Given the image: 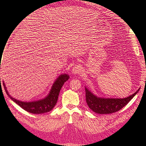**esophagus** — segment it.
<instances>
[{
  "label": "esophagus",
  "instance_id": "1",
  "mask_svg": "<svg viewBox=\"0 0 146 146\" xmlns=\"http://www.w3.org/2000/svg\"><path fill=\"white\" fill-rule=\"evenodd\" d=\"M82 71V67L80 65H77L76 66H74L72 70V72L74 74H80Z\"/></svg>",
  "mask_w": 146,
  "mask_h": 146
}]
</instances>
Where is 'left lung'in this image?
<instances>
[{
    "label": "left lung",
    "mask_w": 146,
    "mask_h": 146,
    "mask_svg": "<svg viewBox=\"0 0 146 146\" xmlns=\"http://www.w3.org/2000/svg\"><path fill=\"white\" fill-rule=\"evenodd\" d=\"M139 89L133 94L126 98L105 99L98 98L85 88L86 101L89 108L96 113L102 114L115 113L125 107L137 94Z\"/></svg>",
    "instance_id": "1"
}]
</instances>
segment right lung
<instances>
[{
  "instance_id": "1",
  "label": "right lung",
  "mask_w": 146,
  "mask_h": 146,
  "mask_svg": "<svg viewBox=\"0 0 146 146\" xmlns=\"http://www.w3.org/2000/svg\"><path fill=\"white\" fill-rule=\"evenodd\" d=\"M69 78V76L67 74L61 75L54 83L49 94L45 99L38 101L30 102H24L19 101L12 98L7 92L5 83H3V85L5 87L4 88H5L7 94L10 97V98L17 105H19L22 108H23L27 112L33 114H41L50 111L54 108L56 104L57 100H58L59 93L61 88L64 85V82L67 81Z\"/></svg>"
}]
</instances>
